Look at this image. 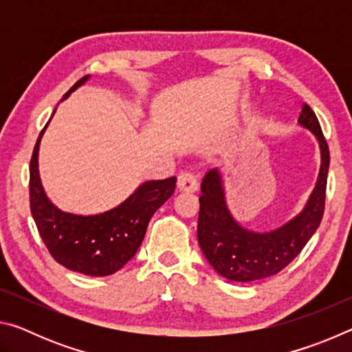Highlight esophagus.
Here are the masks:
<instances>
[{
  "instance_id": "esophagus-1",
  "label": "esophagus",
  "mask_w": 352,
  "mask_h": 352,
  "mask_svg": "<svg viewBox=\"0 0 352 352\" xmlns=\"http://www.w3.org/2000/svg\"><path fill=\"white\" fill-rule=\"evenodd\" d=\"M177 188L182 190V192H195L199 188L197 178L190 172H180L177 175Z\"/></svg>"
}]
</instances>
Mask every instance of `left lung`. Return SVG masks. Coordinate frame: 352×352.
I'll list each match as a JSON object with an SVG mask.
<instances>
[{
  "label": "left lung",
  "mask_w": 352,
  "mask_h": 352,
  "mask_svg": "<svg viewBox=\"0 0 352 352\" xmlns=\"http://www.w3.org/2000/svg\"><path fill=\"white\" fill-rule=\"evenodd\" d=\"M298 122L317 138L321 168L305 210L281 228L256 233L237 223L226 206L219 169H211L201 182L197 239L212 269L226 279L250 283L276 275L300 254L323 219L329 147L317 116L307 104H302Z\"/></svg>",
  "instance_id": "left-lung-1"
}]
</instances>
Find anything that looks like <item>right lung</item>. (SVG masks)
<instances>
[{"label": "right lung", "mask_w": 352, "mask_h": 352, "mask_svg": "<svg viewBox=\"0 0 352 352\" xmlns=\"http://www.w3.org/2000/svg\"><path fill=\"white\" fill-rule=\"evenodd\" d=\"M88 77L77 80L63 99ZM46 127L47 124L35 142L29 166L31 212L41 239L52 258L67 269L88 276L113 275L135 256L144 239L148 220L174 194L177 178L142 183L121 205L96 216L63 212L46 197L38 175V147Z\"/></svg>", "instance_id": "right-lung-1"}]
</instances>
